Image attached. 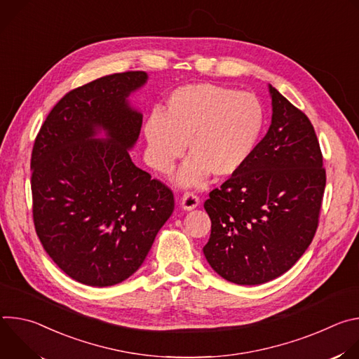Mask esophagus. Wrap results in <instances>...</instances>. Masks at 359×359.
Wrapping results in <instances>:
<instances>
[{"label":"esophagus","mask_w":359,"mask_h":359,"mask_svg":"<svg viewBox=\"0 0 359 359\" xmlns=\"http://www.w3.org/2000/svg\"><path fill=\"white\" fill-rule=\"evenodd\" d=\"M200 204V198L197 194L191 193V191H187L183 194L182 200H180V206L184 209V210H193L196 209Z\"/></svg>","instance_id":"obj_1"}]
</instances>
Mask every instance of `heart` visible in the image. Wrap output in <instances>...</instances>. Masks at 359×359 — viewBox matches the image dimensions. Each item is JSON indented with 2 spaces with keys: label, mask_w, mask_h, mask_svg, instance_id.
I'll return each instance as SVG.
<instances>
[{
  "label": "heart",
  "mask_w": 359,
  "mask_h": 359,
  "mask_svg": "<svg viewBox=\"0 0 359 359\" xmlns=\"http://www.w3.org/2000/svg\"><path fill=\"white\" fill-rule=\"evenodd\" d=\"M264 128V111L251 93L213 83L175 89L163 114L153 111L144 123L147 156L153 169L169 172L183 156L190 159L176 176L182 186H197L212 173L229 177L250 159Z\"/></svg>",
  "instance_id": "1"
}]
</instances>
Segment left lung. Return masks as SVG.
<instances>
[{
	"label": "left lung",
	"mask_w": 359,
	"mask_h": 359,
	"mask_svg": "<svg viewBox=\"0 0 359 359\" xmlns=\"http://www.w3.org/2000/svg\"><path fill=\"white\" fill-rule=\"evenodd\" d=\"M269 132L244 166L204 201L212 233L204 257L224 280L259 285L288 271L311 244L325 189L310 119L269 85Z\"/></svg>",
	"instance_id": "8db88e82"
}]
</instances>
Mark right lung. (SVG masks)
I'll use <instances>...</instances> for the list:
<instances>
[{
    "label": "right lung",
    "instance_id": "obj_1",
    "mask_svg": "<svg viewBox=\"0 0 359 359\" xmlns=\"http://www.w3.org/2000/svg\"><path fill=\"white\" fill-rule=\"evenodd\" d=\"M146 82V72L130 71L68 92L34 143L35 231L54 263L85 285L109 287L136 273L175 209L172 190L129 155L143 118L129 96Z\"/></svg>",
    "mask_w": 359,
    "mask_h": 359
}]
</instances>
